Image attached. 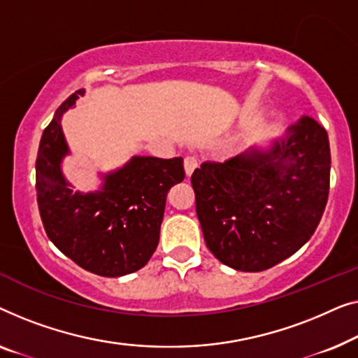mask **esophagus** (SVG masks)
Instances as JSON below:
<instances>
[{
	"mask_svg": "<svg viewBox=\"0 0 358 358\" xmlns=\"http://www.w3.org/2000/svg\"><path fill=\"white\" fill-rule=\"evenodd\" d=\"M183 165H185L186 175H188V177H189V175L194 172V169L198 167V159H196L194 155H188V157H185Z\"/></svg>",
	"mask_w": 358,
	"mask_h": 358,
	"instance_id": "1",
	"label": "esophagus"
}]
</instances>
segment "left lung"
Returning <instances> with one entry per match:
<instances>
[{
  "mask_svg": "<svg viewBox=\"0 0 358 358\" xmlns=\"http://www.w3.org/2000/svg\"><path fill=\"white\" fill-rule=\"evenodd\" d=\"M331 150L326 129L301 117L261 149L191 175L204 241L215 258L243 273L279 264L311 238L329 193Z\"/></svg>",
  "mask_w": 358,
  "mask_h": 358,
  "instance_id": "1",
  "label": "left lung"
}]
</instances>
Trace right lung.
I'll return each mask as SVG.
<instances>
[{
    "label": "right lung",
    "instance_id": "1",
    "mask_svg": "<svg viewBox=\"0 0 358 358\" xmlns=\"http://www.w3.org/2000/svg\"><path fill=\"white\" fill-rule=\"evenodd\" d=\"M85 90L69 95L45 128L35 162L40 217L53 245L80 268L120 278L148 264L159 245L169 189L185 178L183 159L134 155L100 173L99 189L74 191L62 164L69 148L62 118Z\"/></svg>",
    "mask_w": 358,
    "mask_h": 358
}]
</instances>
